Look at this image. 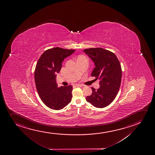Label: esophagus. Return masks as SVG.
I'll return each mask as SVG.
<instances>
[{
    "label": "esophagus",
    "instance_id": "34e87169",
    "mask_svg": "<svg viewBox=\"0 0 155 155\" xmlns=\"http://www.w3.org/2000/svg\"><path fill=\"white\" fill-rule=\"evenodd\" d=\"M75 86L76 87H82L83 85L82 84H75Z\"/></svg>",
    "mask_w": 155,
    "mask_h": 155
}]
</instances>
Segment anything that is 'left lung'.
Here are the masks:
<instances>
[{
	"instance_id": "1",
	"label": "left lung",
	"mask_w": 155,
	"mask_h": 155,
	"mask_svg": "<svg viewBox=\"0 0 155 155\" xmlns=\"http://www.w3.org/2000/svg\"><path fill=\"white\" fill-rule=\"evenodd\" d=\"M93 60L95 68L92 77L100 81V87H92V93L86 100L96 107L102 108L109 105L115 99L120 89L122 70L120 62L113 52L103 48H90L84 50Z\"/></svg>"
}]
</instances>
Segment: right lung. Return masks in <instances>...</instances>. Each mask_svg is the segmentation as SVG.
Returning <instances> with one entry per match:
<instances>
[{
	"instance_id": "right-lung-1",
	"label": "right lung",
	"mask_w": 155,
	"mask_h": 155,
	"mask_svg": "<svg viewBox=\"0 0 155 155\" xmlns=\"http://www.w3.org/2000/svg\"><path fill=\"white\" fill-rule=\"evenodd\" d=\"M75 51L58 47L50 48L44 52L38 60L34 73L36 87L41 101L52 109H62L72 100L73 87H58L55 78L64 58Z\"/></svg>"
}]
</instances>
